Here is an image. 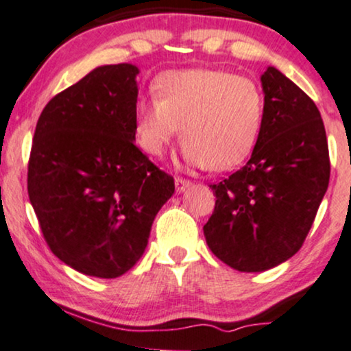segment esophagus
<instances>
[{
  "mask_svg": "<svg viewBox=\"0 0 351 351\" xmlns=\"http://www.w3.org/2000/svg\"><path fill=\"white\" fill-rule=\"evenodd\" d=\"M174 182H176V191H177V192H184L185 189L191 187V185H192L191 180L182 179V177H176Z\"/></svg>",
  "mask_w": 351,
  "mask_h": 351,
  "instance_id": "esophagus-1",
  "label": "esophagus"
}]
</instances>
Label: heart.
Instances as JSON below:
<instances>
[{"instance_id":"obj_1","label":"heart","mask_w":351,"mask_h":351,"mask_svg":"<svg viewBox=\"0 0 351 351\" xmlns=\"http://www.w3.org/2000/svg\"><path fill=\"white\" fill-rule=\"evenodd\" d=\"M156 97L136 105L134 130L147 154L162 156L179 134L193 167L228 171L250 156L265 114L254 80L225 70H172L159 77Z\"/></svg>"}]
</instances>
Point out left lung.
<instances>
[{
	"label": "left lung",
	"instance_id": "left-lung-1",
	"mask_svg": "<svg viewBox=\"0 0 351 351\" xmlns=\"http://www.w3.org/2000/svg\"><path fill=\"white\" fill-rule=\"evenodd\" d=\"M265 114L248 162L212 184L215 208L204 225L208 248L243 273L281 265L300 250L330 179L320 111L278 69L261 75Z\"/></svg>",
	"mask_w": 351,
	"mask_h": 351
}]
</instances>
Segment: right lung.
I'll return each mask as SVG.
<instances>
[{"label":"right lung","instance_id":"obj_1","mask_svg":"<svg viewBox=\"0 0 351 351\" xmlns=\"http://www.w3.org/2000/svg\"><path fill=\"white\" fill-rule=\"evenodd\" d=\"M131 64L103 65L57 93L36 125L27 193L47 246L78 273L113 279L147 246L172 176L134 144Z\"/></svg>","mask_w":351,"mask_h":351}]
</instances>
